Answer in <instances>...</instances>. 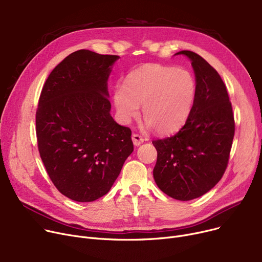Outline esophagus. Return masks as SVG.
<instances>
[{
    "label": "esophagus",
    "mask_w": 262,
    "mask_h": 262,
    "mask_svg": "<svg viewBox=\"0 0 262 262\" xmlns=\"http://www.w3.org/2000/svg\"><path fill=\"white\" fill-rule=\"evenodd\" d=\"M132 140H133L134 145H136V146H138V145L142 144L143 141H144L142 137L139 136V135H137V134H134V135L132 136Z\"/></svg>",
    "instance_id": "obj_1"
}]
</instances>
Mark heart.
I'll return each instance as SVG.
<instances>
[{"instance_id": "b5f03b06", "label": "heart", "mask_w": 262, "mask_h": 262, "mask_svg": "<svg viewBox=\"0 0 262 262\" xmlns=\"http://www.w3.org/2000/svg\"><path fill=\"white\" fill-rule=\"evenodd\" d=\"M196 80L191 72L175 67L144 64L133 70L125 84L116 86L114 104L123 122L142 115L157 134L180 129L188 120L196 98Z\"/></svg>"}]
</instances>
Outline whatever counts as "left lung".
<instances>
[{
  "label": "left lung",
  "mask_w": 262,
  "mask_h": 262,
  "mask_svg": "<svg viewBox=\"0 0 262 262\" xmlns=\"http://www.w3.org/2000/svg\"><path fill=\"white\" fill-rule=\"evenodd\" d=\"M191 61L196 98L185 125L174 136L153 141L157 161L153 171L167 195L190 201L207 193L221 180L235 135L231 103L224 82L200 55L181 51Z\"/></svg>",
  "instance_id": "obj_1"
}]
</instances>
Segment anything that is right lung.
I'll use <instances>...</instances> for the list:
<instances>
[{"label": "right lung", "instance_id": "add662e5", "mask_svg": "<svg viewBox=\"0 0 262 262\" xmlns=\"http://www.w3.org/2000/svg\"><path fill=\"white\" fill-rule=\"evenodd\" d=\"M119 58L76 51L55 67L40 94V157L55 187L76 202L105 195L134 150L132 130L110 115L107 81Z\"/></svg>", "mask_w": 262, "mask_h": 262}]
</instances>
